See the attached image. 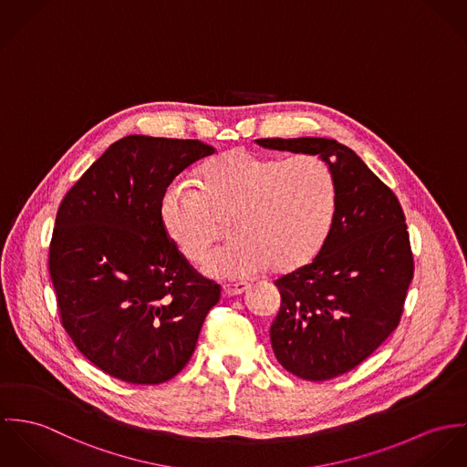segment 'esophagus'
<instances>
[{"label":"esophagus","instance_id":"esophagus-1","mask_svg":"<svg viewBox=\"0 0 467 467\" xmlns=\"http://www.w3.org/2000/svg\"><path fill=\"white\" fill-rule=\"evenodd\" d=\"M251 288L249 283H234V285H223L222 294L223 297H234V296H242L244 292H247Z\"/></svg>","mask_w":467,"mask_h":467}]
</instances>
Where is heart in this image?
Segmentation results:
<instances>
[{"instance_id": "heart-1", "label": "heart", "mask_w": 467, "mask_h": 467, "mask_svg": "<svg viewBox=\"0 0 467 467\" xmlns=\"http://www.w3.org/2000/svg\"><path fill=\"white\" fill-rule=\"evenodd\" d=\"M199 190L184 181L168 184L159 199L166 236L193 263L209 253L231 222L234 242L211 254L204 272L244 279L274 268L294 272L322 251L333 229L338 186L322 157L263 156L234 149L199 168Z\"/></svg>"}]
</instances>
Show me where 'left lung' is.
<instances>
[{"mask_svg": "<svg viewBox=\"0 0 467 467\" xmlns=\"http://www.w3.org/2000/svg\"><path fill=\"white\" fill-rule=\"evenodd\" d=\"M270 150L320 156L335 171L333 229L311 263L279 277L270 326L277 362L324 381L370 357L398 327L414 256L398 197L346 145L326 138L256 140Z\"/></svg>", "mask_w": 467, "mask_h": 467, "instance_id": "obj_1", "label": "left lung"}]
</instances>
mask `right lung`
Returning a JSON list of instances; mask_svg holds the SVG:
<instances>
[{
  "label": "right lung",
  "instance_id": "1",
  "mask_svg": "<svg viewBox=\"0 0 467 467\" xmlns=\"http://www.w3.org/2000/svg\"><path fill=\"white\" fill-rule=\"evenodd\" d=\"M211 154L199 140L121 138L58 206L48 263L60 320L78 351L112 378L171 379L220 299V285L188 263L159 222L164 188Z\"/></svg>",
  "mask_w": 467,
  "mask_h": 467
}]
</instances>
